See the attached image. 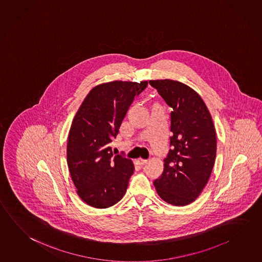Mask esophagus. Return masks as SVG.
<instances>
[{
	"label": "esophagus",
	"instance_id": "1",
	"mask_svg": "<svg viewBox=\"0 0 262 262\" xmlns=\"http://www.w3.org/2000/svg\"><path fill=\"white\" fill-rule=\"evenodd\" d=\"M138 165H146L147 163H148V161L145 160V159H142V158H139L137 160Z\"/></svg>",
	"mask_w": 262,
	"mask_h": 262
}]
</instances>
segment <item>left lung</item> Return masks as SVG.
I'll use <instances>...</instances> for the list:
<instances>
[{
    "label": "left lung",
    "mask_w": 262,
    "mask_h": 262,
    "mask_svg": "<svg viewBox=\"0 0 262 262\" xmlns=\"http://www.w3.org/2000/svg\"><path fill=\"white\" fill-rule=\"evenodd\" d=\"M171 112L170 149L164 171L154 181L161 199L174 206L194 202L206 186L216 157V133L201 96L187 84L170 79L151 80Z\"/></svg>",
    "instance_id": "8db88e82"
}]
</instances>
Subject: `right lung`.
<instances>
[{
  "label": "right lung",
  "mask_w": 262,
  "mask_h": 262,
  "mask_svg": "<svg viewBox=\"0 0 262 262\" xmlns=\"http://www.w3.org/2000/svg\"><path fill=\"white\" fill-rule=\"evenodd\" d=\"M147 84V81L98 84L74 116L68 135L67 164L79 197L90 206L108 208L124 196L134 165L130 159L114 156L111 143L134 97Z\"/></svg>",
  "instance_id": "right-lung-1"
}]
</instances>
